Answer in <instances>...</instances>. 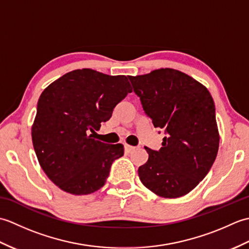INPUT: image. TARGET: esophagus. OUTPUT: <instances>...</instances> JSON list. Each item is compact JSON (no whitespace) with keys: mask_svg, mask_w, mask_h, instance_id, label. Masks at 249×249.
Returning <instances> with one entry per match:
<instances>
[{"mask_svg":"<svg viewBox=\"0 0 249 249\" xmlns=\"http://www.w3.org/2000/svg\"><path fill=\"white\" fill-rule=\"evenodd\" d=\"M124 146H125V150L127 152H131V151L135 150V146H131V145H128V144H125Z\"/></svg>","mask_w":249,"mask_h":249,"instance_id":"34e87169","label":"esophagus"}]
</instances>
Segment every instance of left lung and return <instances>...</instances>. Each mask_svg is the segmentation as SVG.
Instances as JSON below:
<instances>
[{"label":"left lung","instance_id":"obj_1","mask_svg":"<svg viewBox=\"0 0 249 249\" xmlns=\"http://www.w3.org/2000/svg\"><path fill=\"white\" fill-rule=\"evenodd\" d=\"M128 78L154 127L167 135L160 151L145 146L149 160L138 169L140 181L160 197H182L202 181L217 156L214 100L200 82L172 68Z\"/></svg>","mask_w":249,"mask_h":249}]
</instances>
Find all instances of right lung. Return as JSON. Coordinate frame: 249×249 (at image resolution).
<instances>
[{
  "label": "right lung",
  "mask_w": 249,
  "mask_h": 249,
  "mask_svg": "<svg viewBox=\"0 0 249 249\" xmlns=\"http://www.w3.org/2000/svg\"><path fill=\"white\" fill-rule=\"evenodd\" d=\"M131 91L126 76L89 68L67 72L44 89L32 141L40 167L57 187L81 196L104 186L124 146L104 143L94 136Z\"/></svg>",
  "instance_id": "1"
}]
</instances>
